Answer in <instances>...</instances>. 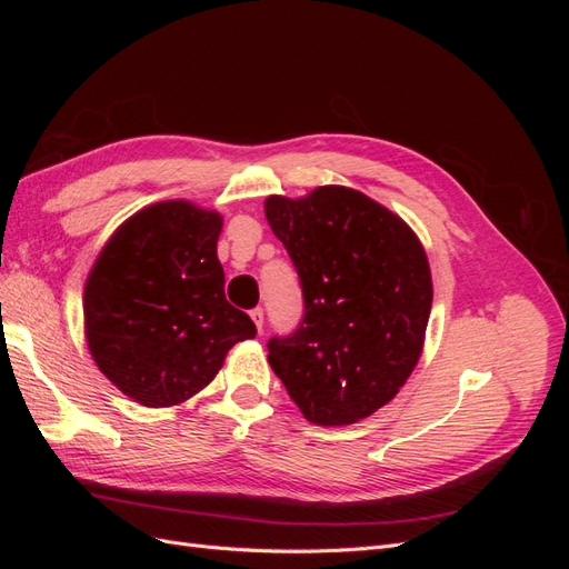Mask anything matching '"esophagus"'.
Listing matches in <instances>:
<instances>
[{
  "label": "esophagus",
  "instance_id": "34e87169",
  "mask_svg": "<svg viewBox=\"0 0 569 569\" xmlns=\"http://www.w3.org/2000/svg\"><path fill=\"white\" fill-rule=\"evenodd\" d=\"M249 316L258 327V332H263V308H253V311H249Z\"/></svg>",
  "mask_w": 569,
  "mask_h": 569
}]
</instances>
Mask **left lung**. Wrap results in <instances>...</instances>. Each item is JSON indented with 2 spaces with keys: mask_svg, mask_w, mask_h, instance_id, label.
I'll return each mask as SVG.
<instances>
[{
  "mask_svg": "<svg viewBox=\"0 0 569 569\" xmlns=\"http://www.w3.org/2000/svg\"><path fill=\"white\" fill-rule=\"evenodd\" d=\"M266 218L295 263L303 318L268 341V363L308 422L353 425L389 403L418 366L432 274L420 239L351 187L268 197Z\"/></svg>",
  "mask_w": 569,
  "mask_h": 569,
  "instance_id": "left-lung-1",
  "label": "left lung"
}]
</instances>
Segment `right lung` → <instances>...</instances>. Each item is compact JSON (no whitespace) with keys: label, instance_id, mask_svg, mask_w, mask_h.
<instances>
[{"label":"right lung","instance_id":"obj_1","mask_svg":"<svg viewBox=\"0 0 569 569\" xmlns=\"http://www.w3.org/2000/svg\"><path fill=\"white\" fill-rule=\"evenodd\" d=\"M222 218L176 199L120 226L84 284V337L99 370L137 403L168 408L209 385L251 318L226 299Z\"/></svg>","mask_w":569,"mask_h":569}]
</instances>
